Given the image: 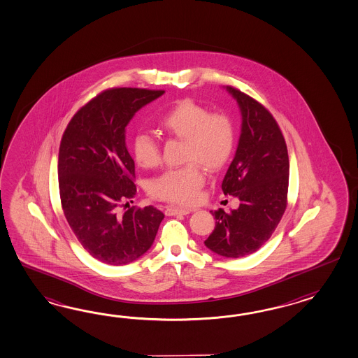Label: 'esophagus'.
I'll return each mask as SVG.
<instances>
[{
	"label": "esophagus",
	"mask_w": 358,
	"mask_h": 358,
	"mask_svg": "<svg viewBox=\"0 0 358 358\" xmlns=\"http://www.w3.org/2000/svg\"><path fill=\"white\" fill-rule=\"evenodd\" d=\"M193 208H182V207H166L165 215L166 216H174V215H187L193 213Z\"/></svg>",
	"instance_id": "obj_1"
}]
</instances>
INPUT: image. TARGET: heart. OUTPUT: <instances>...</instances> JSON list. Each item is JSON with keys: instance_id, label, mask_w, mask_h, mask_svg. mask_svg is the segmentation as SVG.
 Segmentation results:
<instances>
[{"instance_id": "b5f03b06", "label": "heart", "mask_w": 358, "mask_h": 358, "mask_svg": "<svg viewBox=\"0 0 358 358\" xmlns=\"http://www.w3.org/2000/svg\"><path fill=\"white\" fill-rule=\"evenodd\" d=\"M159 126L169 136L185 139V157L192 164L169 169L151 182L155 198L171 203H193L204 184L202 165L217 171L227 164L236 143L232 120L222 113H211L206 106L185 99L171 106ZM133 155L142 168H154L160 162L159 145L152 136L141 133L133 141Z\"/></svg>"}]
</instances>
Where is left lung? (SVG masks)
Listing matches in <instances>:
<instances>
[{
  "mask_svg": "<svg viewBox=\"0 0 358 358\" xmlns=\"http://www.w3.org/2000/svg\"><path fill=\"white\" fill-rule=\"evenodd\" d=\"M237 101L241 133L236 154L222 180V193L240 206L213 213L216 225L204 241L211 252L241 258L257 252L271 237L287 207L289 157L280 129L270 112L236 88L224 87Z\"/></svg>",
  "mask_w": 358,
  "mask_h": 358,
  "instance_id": "obj_1",
  "label": "left lung"
}]
</instances>
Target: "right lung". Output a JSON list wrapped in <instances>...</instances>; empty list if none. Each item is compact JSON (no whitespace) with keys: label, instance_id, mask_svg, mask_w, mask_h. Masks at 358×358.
<instances>
[{"label":"right lung","instance_id":"add662e5","mask_svg":"<svg viewBox=\"0 0 358 358\" xmlns=\"http://www.w3.org/2000/svg\"><path fill=\"white\" fill-rule=\"evenodd\" d=\"M163 94L106 90L78 110L61 139L58 186L65 217L90 255L106 264L124 266L143 257L164 219L152 206L118 213V204L136 192L126 126Z\"/></svg>","mask_w":358,"mask_h":358}]
</instances>
